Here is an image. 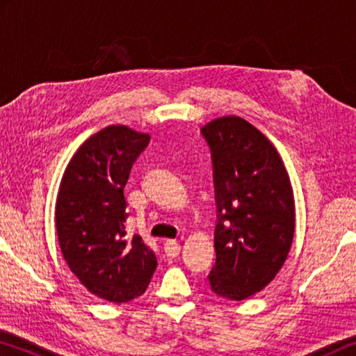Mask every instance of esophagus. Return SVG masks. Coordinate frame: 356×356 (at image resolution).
Masks as SVG:
<instances>
[{
    "label": "esophagus",
    "instance_id": "1",
    "mask_svg": "<svg viewBox=\"0 0 356 356\" xmlns=\"http://www.w3.org/2000/svg\"><path fill=\"white\" fill-rule=\"evenodd\" d=\"M163 248H165L166 256L170 259L177 257L179 252H180V245L176 242V240H166Z\"/></svg>",
    "mask_w": 356,
    "mask_h": 356
}]
</instances>
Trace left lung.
Masks as SVG:
<instances>
[{"label":"left lung","mask_w":356,"mask_h":356,"mask_svg":"<svg viewBox=\"0 0 356 356\" xmlns=\"http://www.w3.org/2000/svg\"><path fill=\"white\" fill-rule=\"evenodd\" d=\"M201 131L212 152L218 209L209 282L216 295L240 301L268 286L286 262L293 190L278 150L248 120L222 116Z\"/></svg>","instance_id":"obj_1"}]
</instances>
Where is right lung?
<instances>
[{"mask_svg": "<svg viewBox=\"0 0 356 356\" xmlns=\"http://www.w3.org/2000/svg\"><path fill=\"white\" fill-rule=\"evenodd\" d=\"M150 141L127 125H108L72 156L56 197L59 248L81 284L111 303L140 297L156 257L140 236L127 237L124 188L130 170Z\"/></svg>", "mask_w": 356, "mask_h": 356, "instance_id": "obj_1", "label": "right lung"}]
</instances>
